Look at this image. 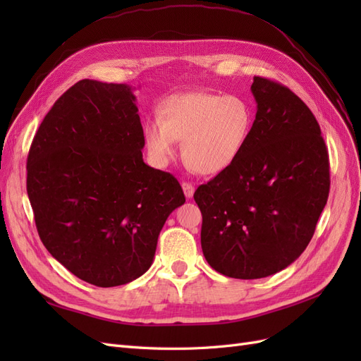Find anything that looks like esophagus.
Wrapping results in <instances>:
<instances>
[{"label": "esophagus", "mask_w": 361, "mask_h": 361, "mask_svg": "<svg viewBox=\"0 0 361 361\" xmlns=\"http://www.w3.org/2000/svg\"><path fill=\"white\" fill-rule=\"evenodd\" d=\"M182 190H183V192H185V197L187 199H191L192 195H194V185L192 183H190V182H182Z\"/></svg>", "instance_id": "1"}]
</instances>
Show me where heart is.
<instances>
[{
    "label": "heart",
    "mask_w": 361,
    "mask_h": 361,
    "mask_svg": "<svg viewBox=\"0 0 361 361\" xmlns=\"http://www.w3.org/2000/svg\"><path fill=\"white\" fill-rule=\"evenodd\" d=\"M253 106L243 96L188 92L167 97L158 120L143 125V140L157 166H167L183 141L182 155L200 174H218L241 157L253 133Z\"/></svg>",
    "instance_id": "heart-1"
}]
</instances>
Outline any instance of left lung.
Listing matches in <instances>:
<instances>
[{"label":"left lung","mask_w":361,"mask_h":361,"mask_svg":"<svg viewBox=\"0 0 361 361\" xmlns=\"http://www.w3.org/2000/svg\"><path fill=\"white\" fill-rule=\"evenodd\" d=\"M251 92L257 113L248 145L194 192L207 264L243 280L272 276L297 260L330 192L329 150L309 106L262 76Z\"/></svg>","instance_id":"1"}]
</instances>
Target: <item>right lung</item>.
<instances>
[{
	"mask_svg": "<svg viewBox=\"0 0 361 361\" xmlns=\"http://www.w3.org/2000/svg\"><path fill=\"white\" fill-rule=\"evenodd\" d=\"M143 147L130 87L94 80L64 92L32 138L27 192L39 236L90 285L143 276L167 216L185 203L178 179L145 164Z\"/></svg>",
	"mask_w": 361,
	"mask_h": 361,
	"instance_id": "obj_1",
	"label": "right lung"
}]
</instances>
